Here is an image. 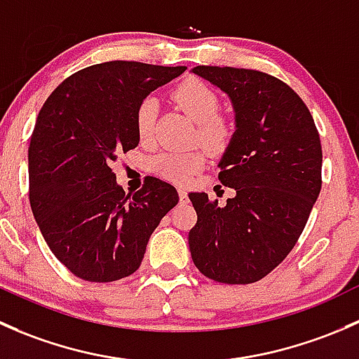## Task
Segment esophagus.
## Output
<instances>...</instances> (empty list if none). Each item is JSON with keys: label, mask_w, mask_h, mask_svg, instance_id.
<instances>
[{"label": "esophagus", "mask_w": 359, "mask_h": 359, "mask_svg": "<svg viewBox=\"0 0 359 359\" xmlns=\"http://www.w3.org/2000/svg\"><path fill=\"white\" fill-rule=\"evenodd\" d=\"M178 194H180V202H183V204H184V202H188V194H187V190H183V188H181Z\"/></svg>", "instance_id": "esophagus-1"}]
</instances>
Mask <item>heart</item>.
I'll use <instances>...</instances> for the list:
<instances>
[{"label": "heart", "mask_w": 359, "mask_h": 359, "mask_svg": "<svg viewBox=\"0 0 359 359\" xmlns=\"http://www.w3.org/2000/svg\"><path fill=\"white\" fill-rule=\"evenodd\" d=\"M176 105L197 124V138L210 152H223L233 135V126L228 119L217 116L219 100L217 95L201 79H184L172 91ZM155 121V102L145 98L136 110V131L142 142L152 136ZM205 164L204 154L198 150L190 152L161 154L152 161L154 171L161 178L188 183Z\"/></svg>", "instance_id": "1"}]
</instances>
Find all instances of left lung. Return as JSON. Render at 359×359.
Wrapping results in <instances>:
<instances>
[{
	"instance_id": "1",
	"label": "left lung",
	"mask_w": 359,
	"mask_h": 359,
	"mask_svg": "<svg viewBox=\"0 0 359 359\" xmlns=\"http://www.w3.org/2000/svg\"><path fill=\"white\" fill-rule=\"evenodd\" d=\"M230 98L235 133L219 180L235 190L226 205L190 194L197 224L191 259L207 278L245 285L264 278L294 249L321 190V143L299 95L259 70L191 69Z\"/></svg>"
}]
</instances>
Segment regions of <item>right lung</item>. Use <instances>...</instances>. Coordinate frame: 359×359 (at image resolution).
<instances>
[{
    "mask_svg": "<svg viewBox=\"0 0 359 359\" xmlns=\"http://www.w3.org/2000/svg\"><path fill=\"white\" fill-rule=\"evenodd\" d=\"M187 67L114 60L67 77L44 102L29 147V198L48 247L86 282H116L142 264L147 243L180 197L152 178L133 197L114 162L138 147L136 110Z\"/></svg>",
    "mask_w": 359,
    "mask_h": 359,
    "instance_id": "add662e5",
    "label": "right lung"
}]
</instances>
